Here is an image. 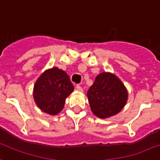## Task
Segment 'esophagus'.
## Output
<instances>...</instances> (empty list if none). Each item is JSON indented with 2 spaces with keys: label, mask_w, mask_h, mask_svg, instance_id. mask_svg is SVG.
Returning <instances> with one entry per match:
<instances>
[{
  "label": "esophagus",
  "mask_w": 160,
  "mask_h": 160,
  "mask_svg": "<svg viewBox=\"0 0 160 160\" xmlns=\"http://www.w3.org/2000/svg\"><path fill=\"white\" fill-rule=\"evenodd\" d=\"M76 90H77L78 91H83V88L80 85H76Z\"/></svg>",
  "instance_id": "esophagus-1"
}]
</instances>
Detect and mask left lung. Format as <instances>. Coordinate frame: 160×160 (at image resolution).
Listing matches in <instances>:
<instances>
[{"instance_id": "1", "label": "left lung", "mask_w": 160, "mask_h": 160, "mask_svg": "<svg viewBox=\"0 0 160 160\" xmlns=\"http://www.w3.org/2000/svg\"><path fill=\"white\" fill-rule=\"evenodd\" d=\"M92 112L100 118L116 115L123 108L128 91L122 82L110 73H102L87 91Z\"/></svg>"}]
</instances>
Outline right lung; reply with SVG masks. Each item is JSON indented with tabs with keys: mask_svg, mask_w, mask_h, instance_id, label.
Listing matches in <instances>:
<instances>
[{
	"mask_svg": "<svg viewBox=\"0 0 160 160\" xmlns=\"http://www.w3.org/2000/svg\"><path fill=\"white\" fill-rule=\"evenodd\" d=\"M74 91L69 75L58 68L48 69L35 83L33 97L42 112L56 115L64 108L65 99Z\"/></svg>",
	"mask_w": 160,
	"mask_h": 160,
	"instance_id": "obj_1",
	"label": "right lung"
}]
</instances>
